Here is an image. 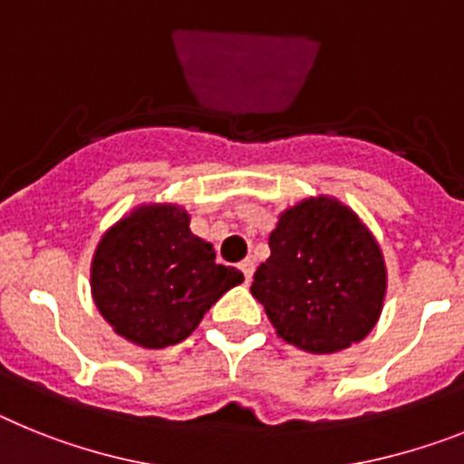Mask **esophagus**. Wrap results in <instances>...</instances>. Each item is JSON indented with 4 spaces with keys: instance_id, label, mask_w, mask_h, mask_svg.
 <instances>
[{
    "instance_id": "obj_1",
    "label": "esophagus",
    "mask_w": 464,
    "mask_h": 464,
    "mask_svg": "<svg viewBox=\"0 0 464 464\" xmlns=\"http://www.w3.org/2000/svg\"><path fill=\"white\" fill-rule=\"evenodd\" d=\"M240 271H243V276H245V280H252V276H255V261L252 259H245L243 264H240Z\"/></svg>"
}]
</instances>
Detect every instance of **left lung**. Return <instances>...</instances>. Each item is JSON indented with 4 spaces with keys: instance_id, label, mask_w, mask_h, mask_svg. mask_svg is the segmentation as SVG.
Returning <instances> with one entry per match:
<instances>
[{
    "instance_id": "obj_1",
    "label": "left lung",
    "mask_w": 464,
    "mask_h": 464,
    "mask_svg": "<svg viewBox=\"0 0 464 464\" xmlns=\"http://www.w3.org/2000/svg\"><path fill=\"white\" fill-rule=\"evenodd\" d=\"M268 247L252 296L277 336L324 354L372 332L388 277L381 247L354 212L334 198L304 200L282 212Z\"/></svg>"
}]
</instances>
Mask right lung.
<instances>
[{"label": "right lung", "mask_w": 464, "mask_h": 464, "mask_svg": "<svg viewBox=\"0 0 464 464\" xmlns=\"http://www.w3.org/2000/svg\"><path fill=\"white\" fill-rule=\"evenodd\" d=\"M243 273L215 264L175 205H147L100 240L91 268L95 305L116 334L142 345L182 343Z\"/></svg>", "instance_id": "obj_1"}]
</instances>
